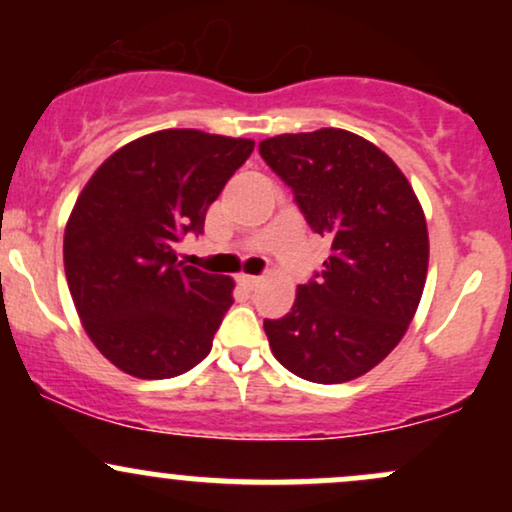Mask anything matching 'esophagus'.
Wrapping results in <instances>:
<instances>
[{
  "instance_id": "obj_1",
  "label": "esophagus",
  "mask_w": 512,
  "mask_h": 512,
  "mask_svg": "<svg viewBox=\"0 0 512 512\" xmlns=\"http://www.w3.org/2000/svg\"><path fill=\"white\" fill-rule=\"evenodd\" d=\"M260 276H250V274H240L238 276V284L243 286V289H248V291H252V289H257V286H260Z\"/></svg>"
}]
</instances>
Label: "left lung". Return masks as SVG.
I'll return each mask as SVG.
<instances>
[{"label": "left lung", "mask_w": 512, "mask_h": 512, "mask_svg": "<svg viewBox=\"0 0 512 512\" xmlns=\"http://www.w3.org/2000/svg\"><path fill=\"white\" fill-rule=\"evenodd\" d=\"M260 156L291 187L332 252L296 291L291 313L264 320L276 361L310 383H349L399 344L428 272L424 209L390 156L346 129L264 139Z\"/></svg>", "instance_id": "8db88e82"}]
</instances>
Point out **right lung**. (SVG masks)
Segmentation results:
<instances>
[{"label":"right lung","instance_id":"1","mask_svg":"<svg viewBox=\"0 0 512 512\" xmlns=\"http://www.w3.org/2000/svg\"><path fill=\"white\" fill-rule=\"evenodd\" d=\"M252 149V139L161 129L117 149L76 199L64 231L76 313L134 378H175L211 351L233 279L178 262L175 245L204 233L209 204Z\"/></svg>","mask_w":512,"mask_h":512}]
</instances>
